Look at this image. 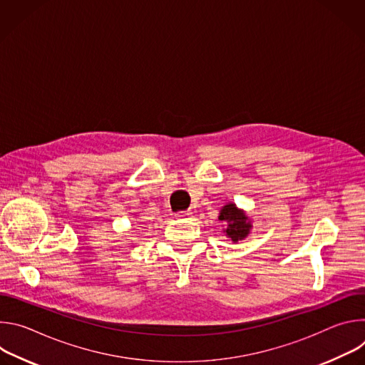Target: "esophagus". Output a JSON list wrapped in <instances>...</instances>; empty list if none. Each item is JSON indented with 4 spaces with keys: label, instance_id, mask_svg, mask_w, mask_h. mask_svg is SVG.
Segmentation results:
<instances>
[{
    "label": "esophagus",
    "instance_id": "1",
    "mask_svg": "<svg viewBox=\"0 0 365 365\" xmlns=\"http://www.w3.org/2000/svg\"><path fill=\"white\" fill-rule=\"evenodd\" d=\"M190 215H192V214H190L189 211H187V212H186V211H185V212H178V217H179V218H187V217H190Z\"/></svg>",
    "mask_w": 365,
    "mask_h": 365
}]
</instances>
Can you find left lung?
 I'll list each match as a JSON object with an SVG mask.
<instances>
[{"instance_id": "left-lung-1", "label": "left lung", "mask_w": 365, "mask_h": 365, "mask_svg": "<svg viewBox=\"0 0 365 365\" xmlns=\"http://www.w3.org/2000/svg\"><path fill=\"white\" fill-rule=\"evenodd\" d=\"M218 220L227 224V230H224V232L231 238L232 242L244 240L250 234V230L252 227L245 212L238 210L237 205L232 202L222 206Z\"/></svg>"}]
</instances>
